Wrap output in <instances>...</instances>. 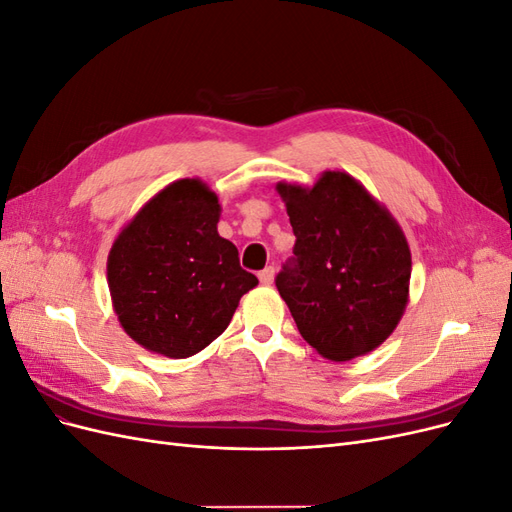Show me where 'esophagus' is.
Instances as JSON below:
<instances>
[{"mask_svg":"<svg viewBox=\"0 0 512 512\" xmlns=\"http://www.w3.org/2000/svg\"><path fill=\"white\" fill-rule=\"evenodd\" d=\"M273 277H275V269H273V267H267V269H262V271L258 273L260 284H265V286L273 284Z\"/></svg>","mask_w":512,"mask_h":512,"instance_id":"1","label":"esophagus"}]
</instances>
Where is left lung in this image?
Here are the masks:
<instances>
[{
  "instance_id": "left-lung-1",
  "label": "left lung",
  "mask_w": 512,
  "mask_h": 512,
  "mask_svg": "<svg viewBox=\"0 0 512 512\" xmlns=\"http://www.w3.org/2000/svg\"><path fill=\"white\" fill-rule=\"evenodd\" d=\"M294 258L275 286L305 342L331 361L376 350L406 312L412 256L404 230L361 181L324 170L312 188L280 181Z\"/></svg>"
}]
</instances>
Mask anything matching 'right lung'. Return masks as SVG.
<instances>
[{"mask_svg": "<svg viewBox=\"0 0 512 512\" xmlns=\"http://www.w3.org/2000/svg\"><path fill=\"white\" fill-rule=\"evenodd\" d=\"M220 200L200 179H179L121 228L106 262L113 309L138 346L188 359L220 337L256 275L220 237Z\"/></svg>", "mask_w": 512, "mask_h": 512, "instance_id": "right-lung-1", "label": "right lung"}]
</instances>
